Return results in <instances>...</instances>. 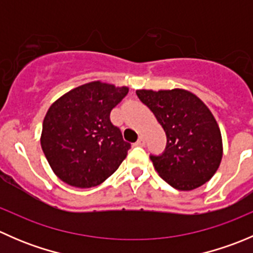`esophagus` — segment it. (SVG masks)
Returning a JSON list of instances; mask_svg holds the SVG:
<instances>
[{
    "label": "esophagus",
    "mask_w": 253,
    "mask_h": 253,
    "mask_svg": "<svg viewBox=\"0 0 253 253\" xmlns=\"http://www.w3.org/2000/svg\"><path fill=\"white\" fill-rule=\"evenodd\" d=\"M145 144V141H144V137L143 136H139L138 141L136 142V145H138V147H143V145Z\"/></svg>",
    "instance_id": "esophagus-1"
}]
</instances>
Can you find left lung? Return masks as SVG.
I'll return each instance as SVG.
<instances>
[{"mask_svg": "<svg viewBox=\"0 0 253 253\" xmlns=\"http://www.w3.org/2000/svg\"><path fill=\"white\" fill-rule=\"evenodd\" d=\"M167 133V149L152 155L155 171L170 186L192 191L208 182L223 158V139L208 106L186 89L136 91Z\"/></svg>", "mask_w": 253, "mask_h": 253, "instance_id": "obj_1", "label": "left lung"}]
</instances>
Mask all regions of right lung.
Returning a JSON list of instances; mask_svg holds the SVG:
<instances>
[{"label": "right lung", "mask_w": 253, "mask_h": 253, "mask_svg": "<svg viewBox=\"0 0 253 253\" xmlns=\"http://www.w3.org/2000/svg\"><path fill=\"white\" fill-rule=\"evenodd\" d=\"M127 93L128 86L94 81L51 104L40 143L60 180L73 187L90 188L116 171L131 144L111 124L110 112Z\"/></svg>", "instance_id": "1"}]
</instances>
